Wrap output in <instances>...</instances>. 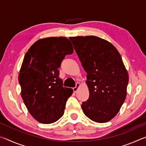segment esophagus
I'll use <instances>...</instances> for the list:
<instances>
[{
    "instance_id": "34e87169",
    "label": "esophagus",
    "mask_w": 146,
    "mask_h": 146,
    "mask_svg": "<svg viewBox=\"0 0 146 146\" xmlns=\"http://www.w3.org/2000/svg\"><path fill=\"white\" fill-rule=\"evenodd\" d=\"M80 83H78H78H76V86H75V87L73 88V91H74V92L76 93V91H78L79 87H80Z\"/></svg>"
}]
</instances>
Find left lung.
Returning a JSON list of instances; mask_svg holds the SVG:
<instances>
[{
	"label": "left lung",
	"instance_id": "obj_1",
	"mask_svg": "<svg viewBox=\"0 0 146 146\" xmlns=\"http://www.w3.org/2000/svg\"><path fill=\"white\" fill-rule=\"evenodd\" d=\"M71 39L87 73L90 97L81 106L83 112L94 122H109L117 115L127 95L129 76L122 57L105 39L95 36Z\"/></svg>",
	"mask_w": 146,
	"mask_h": 146
}]
</instances>
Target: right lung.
<instances>
[{
  "instance_id": "obj_1",
  "label": "right lung",
  "mask_w": 146,
  "mask_h": 146,
  "mask_svg": "<svg viewBox=\"0 0 146 146\" xmlns=\"http://www.w3.org/2000/svg\"><path fill=\"white\" fill-rule=\"evenodd\" d=\"M73 53L70 40L60 36L39 39L24 56L19 75L21 97L39 122L53 123L64 115L73 90L63 87L58 68L65 56Z\"/></svg>"
}]
</instances>
